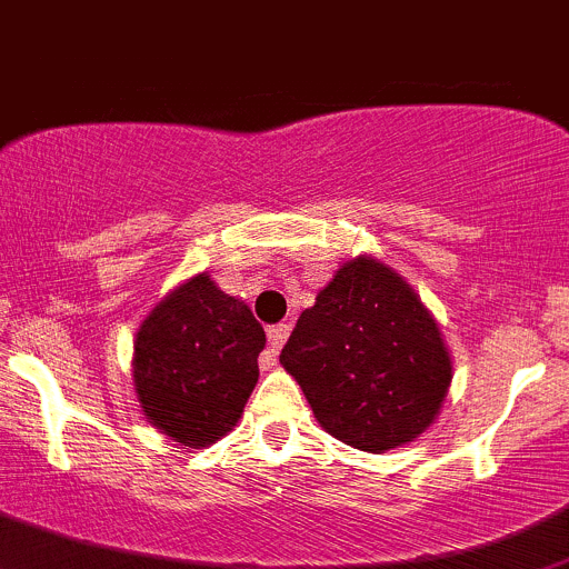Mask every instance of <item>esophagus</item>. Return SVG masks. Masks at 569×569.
Returning a JSON list of instances; mask_svg holds the SVG:
<instances>
[{
  "label": "esophagus",
  "instance_id": "esophagus-1",
  "mask_svg": "<svg viewBox=\"0 0 569 569\" xmlns=\"http://www.w3.org/2000/svg\"><path fill=\"white\" fill-rule=\"evenodd\" d=\"M287 337H290V323H279L268 328V350L266 356H262V365H273V361H277L279 350H282Z\"/></svg>",
  "mask_w": 569,
  "mask_h": 569
}]
</instances>
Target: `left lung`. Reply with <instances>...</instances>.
Returning <instances> with one entry per match:
<instances>
[{
	"mask_svg": "<svg viewBox=\"0 0 569 569\" xmlns=\"http://www.w3.org/2000/svg\"><path fill=\"white\" fill-rule=\"evenodd\" d=\"M326 432L361 452L413 441L441 411L452 361L419 296L359 257L303 309L279 356Z\"/></svg>",
	"mask_w": 569,
	"mask_h": 569,
	"instance_id": "1",
	"label": "left lung"
}]
</instances>
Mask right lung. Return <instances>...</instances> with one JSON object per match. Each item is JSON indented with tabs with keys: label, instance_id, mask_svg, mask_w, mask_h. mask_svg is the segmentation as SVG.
<instances>
[{
	"label": "right lung",
	"instance_id": "obj_1",
	"mask_svg": "<svg viewBox=\"0 0 569 569\" xmlns=\"http://www.w3.org/2000/svg\"><path fill=\"white\" fill-rule=\"evenodd\" d=\"M262 348L266 331L249 307L199 273L137 331L133 383L144 416L183 447L213 443L241 419Z\"/></svg>",
	"mask_w": 569,
	"mask_h": 569
}]
</instances>
